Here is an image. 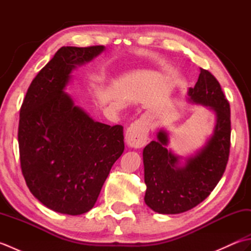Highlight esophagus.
<instances>
[{
	"label": "esophagus",
	"mask_w": 251,
	"mask_h": 251,
	"mask_svg": "<svg viewBox=\"0 0 251 251\" xmlns=\"http://www.w3.org/2000/svg\"><path fill=\"white\" fill-rule=\"evenodd\" d=\"M150 131V124L146 119H138L127 128L125 134L126 143L130 148L139 149L146 146Z\"/></svg>",
	"instance_id": "esophagus-1"
}]
</instances>
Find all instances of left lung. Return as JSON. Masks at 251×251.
Here are the masks:
<instances>
[{
    "mask_svg": "<svg viewBox=\"0 0 251 251\" xmlns=\"http://www.w3.org/2000/svg\"><path fill=\"white\" fill-rule=\"evenodd\" d=\"M191 102L208 106L216 114L214 134L183 166L179 157L167 150L168 134L161 129L157 140L143 149L146 204L158 214L188 211L204 201L222 178L230 155L231 111L219 82L201 68L199 79L190 88Z\"/></svg>",
    "mask_w": 251,
    "mask_h": 251,
    "instance_id": "1",
    "label": "left lung"
}]
</instances>
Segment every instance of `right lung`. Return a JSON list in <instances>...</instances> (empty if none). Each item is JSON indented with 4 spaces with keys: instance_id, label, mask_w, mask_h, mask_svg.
<instances>
[{
    "instance_id": "1",
    "label": "right lung",
    "mask_w": 251,
    "mask_h": 251,
    "mask_svg": "<svg viewBox=\"0 0 251 251\" xmlns=\"http://www.w3.org/2000/svg\"><path fill=\"white\" fill-rule=\"evenodd\" d=\"M104 46H63L37 73L20 109L21 172L30 192L60 214L77 216L94 207L124 152L123 126L95 122L65 93L76 66Z\"/></svg>"
}]
</instances>
